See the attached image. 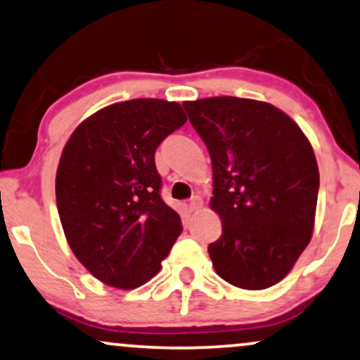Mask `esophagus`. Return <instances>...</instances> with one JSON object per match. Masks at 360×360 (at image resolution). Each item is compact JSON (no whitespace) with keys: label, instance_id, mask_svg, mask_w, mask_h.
<instances>
[{"label":"esophagus","instance_id":"34e87169","mask_svg":"<svg viewBox=\"0 0 360 360\" xmlns=\"http://www.w3.org/2000/svg\"><path fill=\"white\" fill-rule=\"evenodd\" d=\"M202 199L199 198V195H194L193 199H191V202H189V209H191V212H195V210H199L200 207H202Z\"/></svg>","mask_w":360,"mask_h":360}]
</instances>
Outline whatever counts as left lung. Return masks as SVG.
<instances>
[{
	"instance_id": "8db88e82",
	"label": "left lung",
	"mask_w": 360,
	"mask_h": 360,
	"mask_svg": "<svg viewBox=\"0 0 360 360\" xmlns=\"http://www.w3.org/2000/svg\"><path fill=\"white\" fill-rule=\"evenodd\" d=\"M183 107L212 161L210 207L222 219V236L207 248L214 270L238 288H270L313 236L319 191L313 146L270 103L210 97Z\"/></svg>"
}]
</instances>
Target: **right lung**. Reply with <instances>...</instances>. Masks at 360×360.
I'll return each mask as SVG.
<instances>
[{
  "label": "right lung",
  "instance_id": "1",
  "mask_svg": "<svg viewBox=\"0 0 360 360\" xmlns=\"http://www.w3.org/2000/svg\"><path fill=\"white\" fill-rule=\"evenodd\" d=\"M184 123L179 103L135 98L98 110L65 143L57 210L77 260L102 283L145 285L183 232L179 215L161 199L155 153Z\"/></svg>",
  "mask_w": 360,
  "mask_h": 360
}]
</instances>
